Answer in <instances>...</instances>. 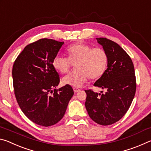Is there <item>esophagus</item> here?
<instances>
[{"instance_id": "34e87169", "label": "esophagus", "mask_w": 151, "mask_h": 151, "mask_svg": "<svg viewBox=\"0 0 151 151\" xmlns=\"http://www.w3.org/2000/svg\"><path fill=\"white\" fill-rule=\"evenodd\" d=\"M73 91H74V92H75V93H78V91H80V89H79L77 87H76V86H74Z\"/></svg>"}]
</instances>
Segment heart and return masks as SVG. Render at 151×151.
<instances>
[{
    "label": "heart",
    "instance_id": "1",
    "mask_svg": "<svg viewBox=\"0 0 151 151\" xmlns=\"http://www.w3.org/2000/svg\"><path fill=\"white\" fill-rule=\"evenodd\" d=\"M67 58L57 56L53 58V68L60 74L69 72L73 65L76 70L63 78L64 85L81 86L89 78L99 80L106 73L109 57L103 48L95 47L83 42L74 43L66 50Z\"/></svg>",
    "mask_w": 151,
    "mask_h": 151
}]
</instances>
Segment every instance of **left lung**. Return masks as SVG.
Segmentation results:
<instances>
[{
  "instance_id": "8db88e82",
  "label": "left lung",
  "mask_w": 151,
  "mask_h": 151,
  "mask_svg": "<svg viewBox=\"0 0 151 151\" xmlns=\"http://www.w3.org/2000/svg\"><path fill=\"white\" fill-rule=\"evenodd\" d=\"M96 40L108 53L109 60L106 73L94 85L106 92L85 90V106L93 121L106 126L119 121L129 110L136 93V76L131 57L117 43L106 38Z\"/></svg>"
}]
</instances>
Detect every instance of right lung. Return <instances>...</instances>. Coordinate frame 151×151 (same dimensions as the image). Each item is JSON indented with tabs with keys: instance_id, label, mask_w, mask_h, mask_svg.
I'll return each mask as SVG.
<instances>
[{
	"instance_id": "1",
	"label": "right lung",
	"mask_w": 151,
	"mask_h": 151,
	"mask_svg": "<svg viewBox=\"0 0 151 151\" xmlns=\"http://www.w3.org/2000/svg\"><path fill=\"white\" fill-rule=\"evenodd\" d=\"M63 44L48 39L30 43L12 66L17 103L25 115L40 126L50 127L60 121L74 94L70 85L56 88L60 77L52 62Z\"/></svg>"
}]
</instances>
